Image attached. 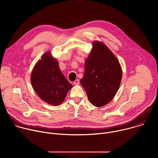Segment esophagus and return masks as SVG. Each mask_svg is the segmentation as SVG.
Segmentation results:
<instances>
[{
	"label": "esophagus",
	"instance_id": "1",
	"mask_svg": "<svg viewBox=\"0 0 158 158\" xmlns=\"http://www.w3.org/2000/svg\"><path fill=\"white\" fill-rule=\"evenodd\" d=\"M74 85H79V79H76V80L74 82Z\"/></svg>",
	"mask_w": 158,
	"mask_h": 158
}]
</instances>
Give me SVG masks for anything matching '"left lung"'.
<instances>
[{
  "label": "left lung",
  "instance_id": "1",
  "mask_svg": "<svg viewBox=\"0 0 158 158\" xmlns=\"http://www.w3.org/2000/svg\"><path fill=\"white\" fill-rule=\"evenodd\" d=\"M122 75L117 57L104 43L94 41L81 79L90 102L96 107H101L110 102L118 91Z\"/></svg>",
  "mask_w": 158,
  "mask_h": 158
}]
</instances>
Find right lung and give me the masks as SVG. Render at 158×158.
Instances as JSON below:
<instances>
[{"label":"right lung","mask_w":158,"mask_h":158,"mask_svg":"<svg viewBox=\"0 0 158 158\" xmlns=\"http://www.w3.org/2000/svg\"><path fill=\"white\" fill-rule=\"evenodd\" d=\"M31 81L38 96L52 106L60 104L73 87L62 74L58 61L50 52L42 55L35 64Z\"/></svg>","instance_id":"right-lung-1"}]
</instances>
